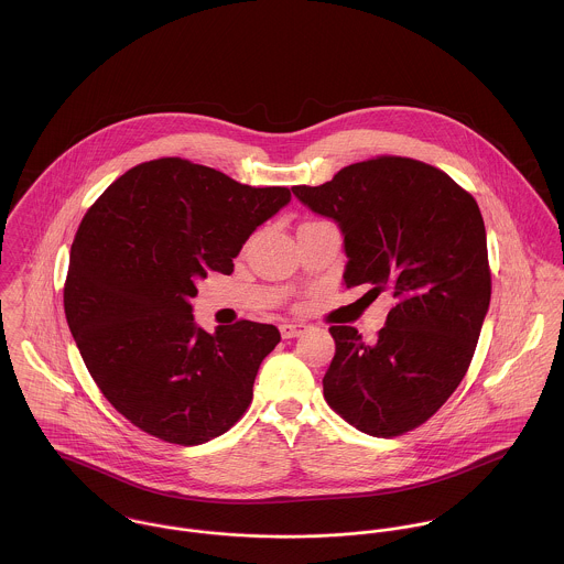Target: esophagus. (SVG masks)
<instances>
[{"label":"esophagus","mask_w":564,"mask_h":564,"mask_svg":"<svg viewBox=\"0 0 564 564\" xmlns=\"http://www.w3.org/2000/svg\"><path fill=\"white\" fill-rule=\"evenodd\" d=\"M306 326L304 324H294V322H288V324H281V337L283 339H294V337H301Z\"/></svg>","instance_id":"1"}]
</instances>
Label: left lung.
<instances>
[{"label":"left lung","instance_id":"obj_1","mask_svg":"<svg viewBox=\"0 0 564 564\" xmlns=\"http://www.w3.org/2000/svg\"><path fill=\"white\" fill-rule=\"evenodd\" d=\"M344 231L346 288L394 301L365 344L330 326L335 358L324 399L362 434L394 437L430 421L464 380L491 299L485 223L451 175L408 156H376L319 186H294Z\"/></svg>","mask_w":564,"mask_h":564}]
</instances>
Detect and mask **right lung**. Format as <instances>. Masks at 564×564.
<instances>
[{
	"label": "right lung",
	"instance_id": "right-lung-1",
	"mask_svg": "<svg viewBox=\"0 0 564 564\" xmlns=\"http://www.w3.org/2000/svg\"><path fill=\"white\" fill-rule=\"evenodd\" d=\"M292 199L165 156L120 175L87 210L64 283L68 328L89 376L134 427L195 446L234 427L253 399L276 326L197 328L188 301L229 274L263 220Z\"/></svg>",
	"mask_w": 564,
	"mask_h": 564
}]
</instances>
